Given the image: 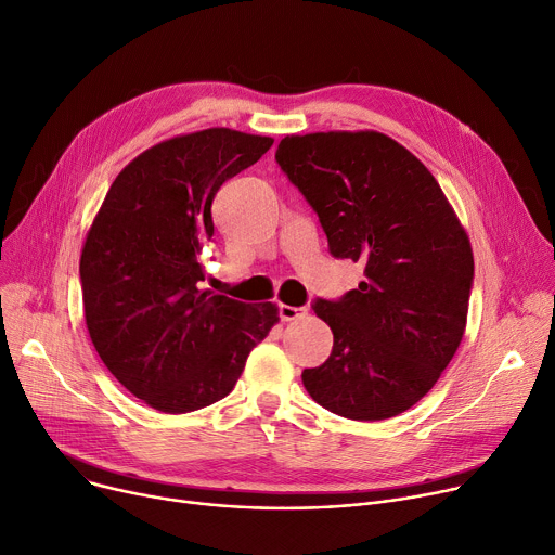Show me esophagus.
I'll use <instances>...</instances> for the list:
<instances>
[{"label": "esophagus", "instance_id": "obj_1", "mask_svg": "<svg viewBox=\"0 0 555 555\" xmlns=\"http://www.w3.org/2000/svg\"><path fill=\"white\" fill-rule=\"evenodd\" d=\"M308 310L306 308H292V306H279V317L281 321H296L300 317H306Z\"/></svg>", "mask_w": 555, "mask_h": 555}]
</instances>
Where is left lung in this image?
<instances>
[{
    "label": "left lung",
    "mask_w": 555,
    "mask_h": 555,
    "mask_svg": "<svg viewBox=\"0 0 555 555\" xmlns=\"http://www.w3.org/2000/svg\"><path fill=\"white\" fill-rule=\"evenodd\" d=\"M276 164L319 215L330 255L365 266L357 289L312 304L334 347L321 367L300 374L308 393L351 421L408 412L465 334L467 232L434 175L380 132L292 134Z\"/></svg>",
    "instance_id": "obj_1"
}]
</instances>
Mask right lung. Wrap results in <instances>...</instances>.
Returning <instances> with one entry per match:
<instances>
[{"instance_id":"1","label":"right lung","mask_w":555,"mask_h":555,"mask_svg":"<svg viewBox=\"0 0 555 555\" xmlns=\"http://www.w3.org/2000/svg\"><path fill=\"white\" fill-rule=\"evenodd\" d=\"M274 139L208 128L153 145L113 181L81 249L99 359L145 405L185 414L225 398L279 310L201 292L219 188Z\"/></svg>"}]
</instances>
